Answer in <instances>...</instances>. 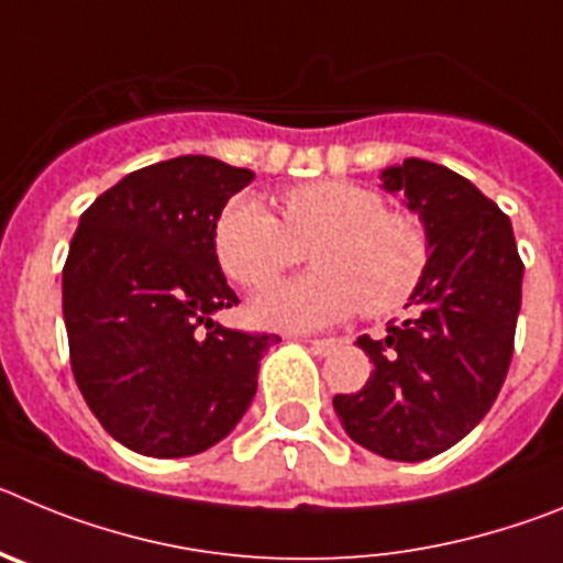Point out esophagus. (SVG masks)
Here are the masks:
<instances>
[{"instance_id": "esophagus-1", "label": "esophagus", "mask_w": 563, "mask_h": 563, "mask_svg": "<svg viewBox=\"0 0 563 563\" xmlns=\"http://www.w3.org/2000/svg\"><path fill=\"white\" fill-rule=\"evenodd\" d=\"M307 346H310L316 355H330V352H335L338 346H341V341H338V338H312V341H307Z\"/></svg>"}]
</instances>
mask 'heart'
<instances>
[{
	"mask_svg": "<svg viewBox=\"0 0 563 563\" xmlns=\"http://www.w3.org/2000/svg\"><path fill=\"white\" fill-rule=\"evenodd\" d=\"M285 222L242 194L222 208L213 251L242 287L271 285L310 251L316 273L253 298L251 316L273 330L312 332L366 310L389 316L409 305L431 262L429 233L411 213L386 211L377 191L346 180L296 186L282 200Z\"/></svg>",
	"mask_w": 563,
	"mask_h": 563,
	"instance_id": "1",
	"label": "heart"
}]
</instances>
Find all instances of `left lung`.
I'll return each mask as SVG.
<instances>
[{
  "mask_svg": "<svg viewBox=\"0 0 563 563\" xmlns=\"http://www.w3.org/2000/svg\"><path fill=\"white\" fill-rule=\"evenodd\" d=\"M380 183L420 217L431 262L409 316L386 338H357L375 369L332 406L366 451L422 462L471 434L494 406L514 355L525 265L510 220L451 168L409 157L383 168Z\"/></svg>",
  "mask_w": 563,
  "mask_h": 563,
  "instance_id": "8db88e82",
  "label": "left lung"
}]
</instances>
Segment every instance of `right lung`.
<instances>
[{
    "label": "right lung",
    "mask_w": 563,
    "mask_h": 563,
    "mask_svg": "<svg viewBox=\"0 0 563 563\" xmlns=\"http://www.w3.org/2000/svg\"><path fill=\"white\" fill-rule=\"evenodd\" d=\"M251 180V168L183 154L126 174L81 213L62 278L69 363L92 415L129 451L200 454L256 395L258 361L278 335L213 321L239 305L213 228Z\"/></svg>",
    "instance_id": "right-lung-1"
}]
</instances>
